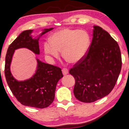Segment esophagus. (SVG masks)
Masks as SVG:
<instances>
[{"instance_id":"1","label":"esophagus","mask_w":129,"mask_h":129,"mask_svg":"<svg viewBox=\"0 0 129 129\" xmlns=\"http://www.w3.org/2000/svg\"><path fill=\"white\" fill-rule=\"evenodd\" d=\"M62 73L63 75H66V74L69 73V70L66 69V68H63V69H62Z\"/></svg>"}]
</instances>
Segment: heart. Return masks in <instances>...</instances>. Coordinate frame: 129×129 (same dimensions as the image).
I'll list each match as a JSON object with an SVG mask.
<instances>
[{
    "mask_svg": "<svg viewBox=\"0 0 129 129\" xmlns=\"http://www.w3.org/2000/svg\"><path fill=\"white\" fill-rule=\"evenodd\" d=\"M90 37L86 31L63 28L52 35L50 41L45 42L44 50L46 54L57 58L59 51L70 63H76L83 59L89 49Z\"/></svg>",
    "mask_w": 129,
    "mask_h": 129,
    "instance_id": "obj_1",
    "label": "heart"
}]
</instances>
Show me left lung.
<instances>
[{"mask_svg": "<svg viewBox=\"0 0 129 129\" xmlns=\"http://www.w3.org/2000/svg\"><path fill=\"white\" fill-rule=\"evenodd\" d=\"M88 52L69 71L75 79L77 100L91 103L108 95L114 88L122 66L117 42L102 27L94 26Z\"/></svg>", "mask_w": 129, "mask_h": 129, "instance_id": "obj_1", "label": "left lung"}]
</instances>
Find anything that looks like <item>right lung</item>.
<instances>
[{"label":"right lung","instance_id":"add662e5","mask_svg":"<svg viewBox=\"0 0 129 129\" xmlns=\"http://www.w3.org/2000/svg\"><path fill=\"white\" fill-rule=\"evenodd\" d=\"M53 28L45 29L37 39L32 38V30L23 31L10 45L5 58V75L12 94L20 103L33 108H47L53 102L57 83L63 77L59 67L43 62L38 59L35 73L29 79L18 81L12 75L10 66L16 49L27 48L37 55L40 54V37Z\"/></svg>","mask_w":129,"mask_h":129}]
</instances>
